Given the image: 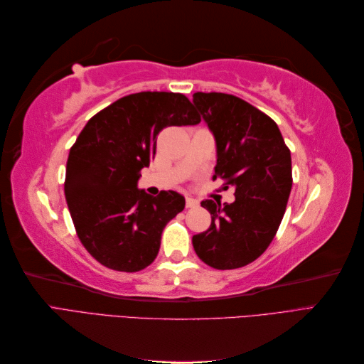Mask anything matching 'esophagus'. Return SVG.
I'll return each mask as SVG.
<instances>
[{"instance_id": "esophagus-1", "label": "esophagus", "mask_w": 364, "mask_h": 364, "mask_svg": "<svg viewBox=\"0 0 364 364\" xmlns=\"http://www.w3.org/2000/svg\"><path fill=\"white\" fill-rule=\"evenodd\" d=\"M185 203H186V208H196L197 205H199V202H197L194 197H191V196L185 197Z\"/></svg>"}]
</instances>
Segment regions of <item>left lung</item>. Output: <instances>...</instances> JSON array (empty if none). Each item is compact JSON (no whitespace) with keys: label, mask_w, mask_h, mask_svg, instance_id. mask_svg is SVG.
Listing matches in <instances>:
<instances>
[{"label":"left lung","mask_w":364,"mask_h":364,"mask_svg":"<svg viewBox=\"0 0 364 364\" xmlns=\"http://www.w3.org/2000/svg\"><path fill=\"white\" fill-rule=\"evenodd\" d=\"M193 103L215 139L214 179L235 190L232 203L202 202L211 226L193 237V246L214 269L243 267L277 235L293 183L290 150L278 124L235 95L196 92Z\"/></svg>","instance_id":"obj_1"}]
</instances>
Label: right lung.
<instances>
[{
  "instance_id": "obj_1",
  "label": "right lung",
  "mask_w": 364,
  "mask_h": 364,
  "mask_svg": "<svg viewBox=\"0 0 364 364\" xmlns=\"http://www.w3.org/2000/svg\"><path fill=\"white\" fill-rule=\"evenodd\" d=\"M200 117L183 94L138 92L119 98L87 121L70 150L67 199L82 245L103 266L139 272L155 261L162 230L185 208L183 196L138 188L168 126H194Z\"/></svg>"
}]
</instances>
